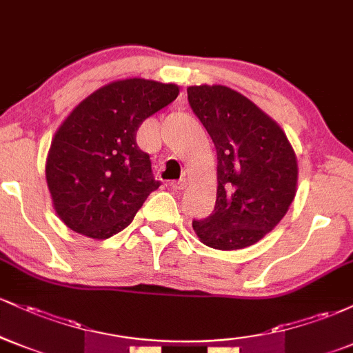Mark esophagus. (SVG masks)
I'll return each mask as SVG.
<instances>
[{"label":"esophagus","instance_id":"esophagus-1","mask_svg":"<svg viewBox=\"0 0 353 353\" xmlns=\"http://www.w3.org/2000/svg\"><path fill=\"white\" fill-rule=\"evenodd\" d=\"M185 185H188V181H185V179H179V181H172V182H171V188H172L174 190H182V189H185Z\"/></svg>","mask_w":353,"mask_h":353}]
</instances>
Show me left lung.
Returning a JSON list of instances; mask_svg holds the SVG:
<instances>
[{"instance_id":"obj_1","label":"left lung","mask_w":353,"mask_h":353,"mask_svg":"<svg viewBox=\"0 0 353 353\" xmlns=\"http://www.w3.org/2000/svg\"><path fill=\"white\" fill-rule=\"evenodd\" d=\"M188 99L217 151L216 205L192 228L212 249H244L289 210L297 192V157L281 125L241 92L201 84L188 88Z\"/></svg>"}]
</instances>
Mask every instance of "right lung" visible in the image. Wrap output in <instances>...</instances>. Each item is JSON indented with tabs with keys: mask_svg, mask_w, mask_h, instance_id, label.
<instances>
[{
	"mask_svg": "<svg viewBox=\"0 0 353 353\" xmlns=\"http://www.w3.org/2000/svg\"><path fill=\"white\" fill-rule=\"evenodd\" d=\"M177 94L176 84L121 79L72 109L52 137L46 159L52 205L68 228L108 239L131 224L161 185L152 176L149 154L136 143V132Z\"/></svg>",
	"mask_w": 353,
	"mask_h": 353,
	"instance_id": "1",
	"label": "right lung"
}]
</instances>
